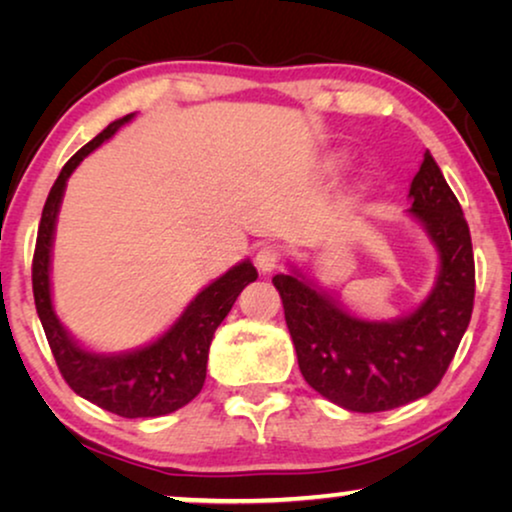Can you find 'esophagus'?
<instances>
[{
  "mask_svg": "<svg viewBox=\"0 0 512 512\" xmlns=\"http://www.w3.org/2000/svg\"><path fill=\"white\" fill-rule=\"evenodd\" d=\"M284 251L279 244H263L261 249L256 251V268L263 272V275H268V272H272L279 265V261H282Z\"/></svg>",
  "mask_w": 512,
  "mask_h": 512,
  "instance_id": "1",
  "label": "esophagus"
}]
</instances>
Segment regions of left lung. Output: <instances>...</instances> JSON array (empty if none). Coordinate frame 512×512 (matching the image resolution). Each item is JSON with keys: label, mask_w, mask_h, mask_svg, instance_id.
I'll return each instance as SVG.
<instances>
[{"label": "left lung", "mask_w": 512, "mask_h": 512, "mask_svg": "<svg viewBox=\"0 0 512 512\" xmlns=\"http://www.w3.org/2000/svg\"><path fill=\"white\" fill-rule=\"evenodd\" d=\"M410 200L408 212L436 244L440 270L429 298L408 317L359 319L296 270L272 277L300 373L314 391L345 410L384 412L431 394L471 321V230L429 151L410 184Z\"/></svg>", "instance_id": "left-lung-1"}]
</instances>
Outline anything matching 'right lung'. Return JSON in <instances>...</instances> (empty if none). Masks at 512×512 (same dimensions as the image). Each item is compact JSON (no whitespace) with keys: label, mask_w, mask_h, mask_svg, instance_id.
<instances>
[{"label":"right lung","mask_w":512,"mask_h":512,"mask_svg":"<svg viewBox=\"0 0 512 512\" xmlns=\"http://www.w3.org/2000/svg\"><path fill=\"white\" fill-rule=\"evenodd\" d=\"M130 118L132 114L109 123L93 142H88L67 160L60 177L55 179L44 212H41L37 247L32 258V291L55 363L74 394L118 417L137 419L170 415L200 394L207 377V356L214 331L228 317L230 307L244 286L258 277V272L249 261L230 268L226 275L205 286L191 300V305L174 321L170 331L135 352H88L62 328L51 300V247L62 193L76 165L102 142H107Z\"/></svg>","instance_id":"right-lung-1"}]
</instances>
